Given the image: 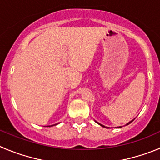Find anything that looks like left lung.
<instances>
[{
	"label": "left lung",
	"instance_id": "8db88e82",
	"mask_svg": "<svg viewBox=\"0 0 160 160\" xmlns=\"http://www.w3.org/2000/svg\"><path fill=\"white\" fill-rule=\"evenodd\" d=\"M133 120H134V119H133ZM133 120H132V121H131V122H129V123H127V124H126V125H129V124H130L131 123V122H132V121H133ZM95 122H96V123H98V125H101V126H102V127H105V128H107V129H108V128L109 127H106V126H104V125H102V124H100V123H98V122H96V121H95ZM118 128H121V126H119V127Z\"/></svg>",
	"mask_w": 160,
	"mask_h": 160
}]
</instances>
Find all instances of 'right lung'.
Wrapping results in <instances>:
<instances>
[{
	"mask_svg": "<svg viewBox=\"0 0 160 160\" xmlns=\"http://www.w3.org/2000/svg\"><path fill=\"white\" fill-rule=\"evenodd\" d=\"M55 125H57V124H55ZM51 126H52V125H51Z\"/></svg>",
	"mask_w": 160,
	"mask_h": 160,
	"instance_id": "right-lung-1",
	"label": "right lung"
}]
</instances>
